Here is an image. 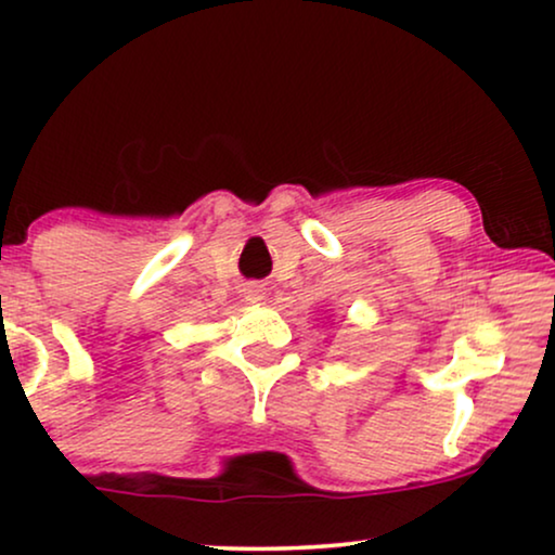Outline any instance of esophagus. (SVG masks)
<instances>
[{"instance_id": "1", "label": "esophagus", "mask_w": 555, "mask_h": 555, "mask_svg": "<svg viewBox=\"0 0 555 555\" xmlns=\"http://www.w3.org/2000/svg\"><path fill=\"white\" fill-rule=\"evenodd\" d=\"M247 298L249 300H260L262 298V291L257 285H253V287H247Z\"/></svg>"}]
</instances>
